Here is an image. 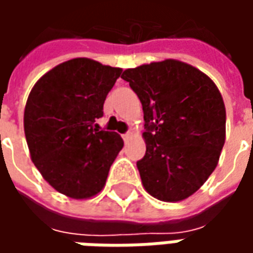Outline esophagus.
Wrapping results in <instances>:
<instances>
[{
	"instance_id": "esophagus-1",
	"label": "esophagus",
	"mask_w": 253,
	"mask_h": 253,
	"mask_svg": "<svg viewBox=\"0 0 253 253\" xmlns=\"http://www.w3.org/2000/svg\"><path fill=\"white\" fill-rule=\"evenodd\" d=\"M122 137H123V139H125V141H128L130 138H132V132L131 131H127L126 134H123Z\"/></svg>"
}]
</instances>
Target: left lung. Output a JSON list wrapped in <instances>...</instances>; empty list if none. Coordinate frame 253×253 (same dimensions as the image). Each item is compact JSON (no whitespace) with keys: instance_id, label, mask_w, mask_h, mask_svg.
<instances>
[{"instance_id":"left-lung-1","label":"left lung","mask_w":253,"mask_h":253,"mask_svg":"<svg viewBox=\"0 0 253 253\" xmlns=\"http://www.w3.org/2000/svg\"><path fill=\"white\" fill-rule=\"evenodd\" d=\"M122 78L142 103L146 153L137 163L150 195L180 202L215 169L226 135L221 92L199 69L165 59L126 69Z\"/></svg>"}]
</instances>
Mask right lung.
I'll use <instances>...</instances> for the list:
<instances>
[{"label":"right lung","instance_id":"obj_1","mask_svg":"<svg viewBox=\"0 0 253 253\" xmlns=\"http://www.w3.org/2000/svg\"><path fill=\"white\" fill-rule=\"evenodd\" d=\"M121 74V67L73 58L52 67L31 89L24 110L31 160L43 179L69 198L97 195L123 148L118 132L94 125Z\"/></svg>","mask_w":253,"mask_h":253}]
</instances>
